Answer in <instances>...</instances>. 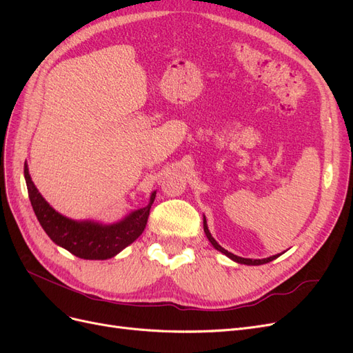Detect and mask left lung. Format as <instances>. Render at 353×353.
Segmentation results:
<instances>
[{
  "label": "left lung",
  "instance_id": "1",
  "mask_svg": "<svg viewBox=\"0 0 353 353\" xmlns=\"http://www.w3.org/2000/svg\"><path fill=\"white\" fill-rule=\"evenodd\" d=\"M203 230H205L206 237H208V240L212 243L213 248H215L216 250H219L221 253H223L225 256H228V258H230L231 261L237 262V263H243V265H263V263H268V262H271V261H274V259L279 258V256H281V253H279V254L270 256V258H265V259H248V258H240V256L234 254V253H231V252L225 250L223 248H221V245L218 244V241L212 237V234H210V231H209V228H208V222H206L205 215H203ZM283 253H284V252H283Z\"/></svg>",
  "mask_w": 353,
  "mask_h": 353
}]
</instances>
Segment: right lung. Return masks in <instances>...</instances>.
Returning a JSON list of instances; mask_svg holds the SVG:
<instances>
[{"mask_svg": "<svg viewBox=\"0 0 353 353\" xmlns=\"http://www.w3.org/2000/svg\"><path fill=\"white\" fill-rule=\"evenodd\" d=\"M25 181L30 205L47 236L60 248L81 259L88 261L110 259L140 237L147 225V219L156 199V191H153L145 208L132 210L125 218L113 223L90 219L77 221L61 215L41 196L29 175L26 162Z\"/></svg>", "mask_w": 353, "mask_h": 353, "instance_id": "1", "label": "right lung"}]
</instances>
